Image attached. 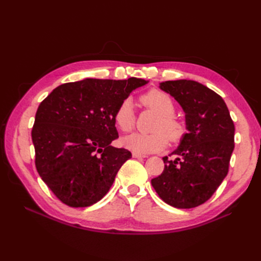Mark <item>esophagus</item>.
<instances>
[{
    "label": "esophagus",
    "mask_w": 261,
    "mask_h": 261,
    "mask_svg": "<svg viewBox=\"0 0 261 261\" xmlns=\"http://www.w3.org/2000/svg\"><path fill=\"white\" fill-rule=\"evenodd\" d=\"M133 156L134 158H146V154H141L139 152H133Z\"/></svg>",
    "instance_id": "34e87169"
}]
</instances>
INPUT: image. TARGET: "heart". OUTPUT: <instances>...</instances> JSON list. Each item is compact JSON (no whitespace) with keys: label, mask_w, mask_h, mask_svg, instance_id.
<instances>
[{"label":"heart","mask_w":261,"mask_h":261,"mask_svg":"<svg viewBox=\"0 0 261 261\" xmlns=\"http://www.w3.org/2000/svg\"><path fill=\"white\" fill-rule=\"evenodd\" d=\"M140 105L154 112L158 116L152 134H134L124 140L125 145L135 152L150 153L164 149L168 139L172 144H177L186 134V124L174 114L175 102L163 90L150 89L139 97ZM114 122L123 133H130L135 128L136 114L129 99L123 100L114 112Z\"/></svg>","instance_id":"obj_1"}]
</instances>
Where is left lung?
<instances>
[{
  "instance_id": "left-lung-1",
  "label": "left lung",
  "mask_w": 261,
  "mask_h": 261,
  "mask_svg": "<svg viewBox=\"0 0 261 261\" xmlns=\"http://www.w3.org/2000/svg\"><path fill=\"white\" fill-rule=\"evenodd\" d=\"M160 88L186 113L188 133L172 154L163 158L161 175L151 179L160 198L172 207L189 209L206 202L228 172L234 150V123L224 100L194 81H169Z\"/></svg>"
}]
</instances>
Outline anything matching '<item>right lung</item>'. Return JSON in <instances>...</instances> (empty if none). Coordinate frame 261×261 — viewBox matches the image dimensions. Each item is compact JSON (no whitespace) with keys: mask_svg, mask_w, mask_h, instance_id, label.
Wrapping results in <instances>:
<instances>
[{"mask_svg":"<svg viewBox=\"0 0 261 261\" xmlns=\"http://www.w3.org/2000/svg\"><path fill=\"white\" fill-rule=\"evenodd\" d=\"M145 80H92L57 87L39 106L31 138L36 168L53 194L69 207L103 198L130 151L114 148V112Z\"/></svg>","mask_w":261,"mask_h":261,"instance_id":"right-lung-1","label":"right lung"}]
</instances>
